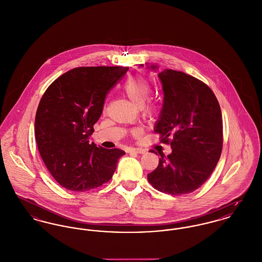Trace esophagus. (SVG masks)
Wrapping results in <instances>:
<instances>
[{"label": "esophagus", "mask_w": 262, "mask_h": 262, "mask_svg": "<svg viewBox=\"0 0 262 262\" xmlns=\"http://www.w3.org/2000/svg\"><path fill=\"white\" fill-rule=\"evenodd\" d=\"M129 153L144 154V153H146V150L145 149H141V148H131V149H129Z\"/></svg>", "instance_id": "1"}]
</instances>
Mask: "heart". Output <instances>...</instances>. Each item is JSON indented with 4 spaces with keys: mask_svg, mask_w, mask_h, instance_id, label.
<instances>
[{
    "mask_svg": "<svg viewBox=\"0 0 262 262\" xmlns=\"http://www.w3.org/2000/svg\"><path fill=\"white\" fill-rule=\"evenodd\" d=\"M123 89L125 95L129 98V100L135 106L140 107L145 117L151 118L155 115L157 111L156 104L152 101L145 103L151 94V84L145 77L140 75L130 77L125 82ZM140 132V129H136L133 131L134 134H139Z\"/></svg>",
    "mask_w": 262,
    "mask_h": 262,
    "instance_id": "b5f03b06",
    "label": "heart"
}]
</instances>
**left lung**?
Listing matches in <instances>:
<instances>
[{"label":"left lung","mask_w":262,"mask_h":262,"mask_svg":"<svg viewBox=\"0 0 262 262\" xmlns=\"http://www.w3.org/2000/svg\"><path fill=\"white\" fill-rule=\"evenodd\" d=\"M158 76L164 102L154 131L161 135L162 143L171 145L172 153L167 157L161 153L157 168L147 178L160 192L190 193L209 179L221 157V107L211 89L192 75L165 70Z\"/></svg>","instance_id":"obj_1"}]
</instances>
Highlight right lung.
<instances>
[{
	"instance_id": "obj_1",
	"label": "right lung",
	"mask_w": 262,
	"mask_h": 262,
	"mask_svg": "<svg viewBox=\"0 0 262 262\" xmlns=\"http://www.w3.org/2000/svg\"><path fill=\"white\" fill-rule=\"evenodd\" d=\"M129 68L82 67L48 88L36 110L35 142L48 170L63 188L85 192L107 183L125 152L89 143L105 97Z\"/></svg>"
}]
</instances>
